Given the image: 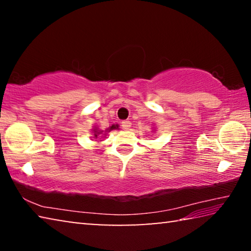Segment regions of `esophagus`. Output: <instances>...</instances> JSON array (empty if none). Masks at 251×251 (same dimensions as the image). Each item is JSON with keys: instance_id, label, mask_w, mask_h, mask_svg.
I'll use <instances>...</instances> for the list:
<instances>
[{"instance_id": "1", "label": "esophagus", "mask_w": 251, "mask_h": 251, "mask_svg": "<svg viewBox=\"0 0 251 251\" xmlns=\"http://www.w3.org/2000/svg\"><path fill=\"white\" fill-rule=\"evenodd\" d=\"M130 126H131V123L129 121H123L122 122V127L124 129H129Z\"/></svg>"}]
</instances>
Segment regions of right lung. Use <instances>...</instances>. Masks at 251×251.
<instances>
[{
	"label": "right lung",
	"instance_id": "add662e5",
	"mask_svg": "<svg viewBox=\"0 0 251 251\" xmlns=\"http://www.w3.org/2000/svg\"><path fill=\"white\" fill-rule=\"evenodd\" d=\"M113 129H118V125H112V126H109L108 128L106 129L105 131H110V130H113ZM93 130H94V137H95V138H97V136H99L100 134L103 133V130H99L97 128H94Z\"/></svg>",
	"mask_w": 251,
	"mask_h": 251
}]
</instances>
